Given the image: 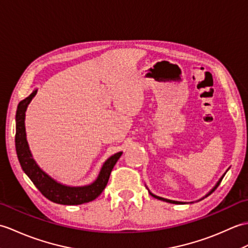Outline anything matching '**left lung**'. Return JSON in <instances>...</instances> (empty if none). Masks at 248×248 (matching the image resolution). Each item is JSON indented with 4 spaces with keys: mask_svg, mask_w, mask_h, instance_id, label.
<instances>
[{
    "mask_svg": "<svg viewBox=\"0 0 248 248\" xmlns=\"http://www.w3.org/2000/svg\"><path fill=\"white\" fill-rule=\"evenodd\" d=\"M224 176H225V174L222 176V177L221 178H219V180L217 181V185H216V186H214V188L210 191V192H209V193L206 195V196H208V195H210L211 193H212V192L214 191V190H216L217 188V186H219V184H221V181H222V179H223V177H224ZM150 194L152 195V196H154V197H155V199H157V200H160V201H164V202H170V203H183V202H176V201H170V200H167V199H163V197H160V196H157V195H154L153 193H151V192H150Z\"/></svg>",
    "mask_w": 248,
    "mask_h": 248,
    "instance_id": "1",
    "label": "left lung"
}]
</instances>
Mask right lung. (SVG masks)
Listing matches in <instances>:
<instances>
[{
  "label": "right lung",
  "instance_id": "right-lung-1",
  "mask_svg": "<svg viewBox=\"0 0 248 248\" xmlns=\"http://www.w3.org/2000/svg\"><path fill=\"white\" fill-rule=\"evenodd\" d=\"M36 93L37 90L32 91L31 95L24 98L23 101H21L16 113V151L22 170L29 176L32 184L41 192L42 195H45L47 200L53 202L60 203V205H81V203L95 200L105 189L109 180L110 173H111L114 164L117 163L123 153H117L108 158L105 163L103 164L97 178L91 185L82 186H69L57 183L56 180L49 177L46 172H43L38 167V164L31 156L29 143L26 140L24 123L25 111L32 97L36 95Z\"/></svg>",
  "mask_w": 248,
  "mask_h": 248
}]
</instances>
